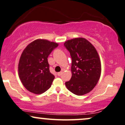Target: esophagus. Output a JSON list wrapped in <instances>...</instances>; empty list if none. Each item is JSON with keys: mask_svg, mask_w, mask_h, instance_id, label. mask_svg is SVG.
Returning <instances> with one entry per match:
<instances>
[{"mask_svg": "<svg viewBox=\"0 0 125 125\" xmlns=\"http://www.w3.org/2000/svg\"><path fill=\"white\" fill-rule=\"evenodd\" d=\"M63 73V72H59V73H58V76H61V75H62V74Z\"/></svg>", "mask_w": 125, "mask_h": 125, "instance_id": "34e87169", "label": "esophagus"}]
</instances>
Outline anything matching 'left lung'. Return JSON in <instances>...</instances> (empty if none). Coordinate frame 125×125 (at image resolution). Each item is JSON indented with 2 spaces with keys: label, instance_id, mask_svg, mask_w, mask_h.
Returning <instances> with one entry per match:
<instances>
[{
  "label": "left lung",
  "instance_id": "8db88e82",
  "mask_svg": "<svg viewBox=\"0 0 125 125\" xmlns=\"http://www.w3.org/2000/svg\"><path fill=\"white\" fill-rule=\"evenodd\" d=\"M64 45L72 59V76L66 82V88L78 96L88 94L95 87L101 75L102 66L97 51L83 37L68 40Z\"/></svg>",
  "mask_w": 125,
  "mask_h": 125
}]
</instances>
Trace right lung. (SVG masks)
Returning a JSON list of instances; mask_svg holds the SVG:
<instances>
[{"mask_svg": "<svg viewBox=\"0 0 125 125\" xmlns=\"http://www.w3.org/2000/svg\"><path fill=\"white\" fill-rule=\"evenodd\" d=\"M57 42L37 39L28 44L18 63V75L24 87L35 94H42L51 87L55 77L49 69L48 58Z\"/></svg>", "mask_w": 125, "mask_h": 125, "instance_id": "right-lung-1", "label": "right lung"}]
</instances>
